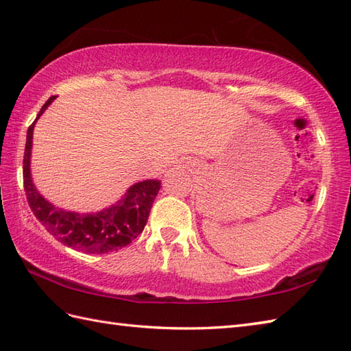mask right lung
Returning a JSON list of instances; mask_svg holds the SVG:
<instances>
[{
  "label": "right lung",
  "mask_w": 351,
  "mask_h": 351,
  "mask_svg": "<svg viewBox=\"0 0 351 351\" xmlns=\"http://www.w3.org/2000/svg\"><path fill=\"white\" fill-rule=\"evenodd\" d=\"M54 99L56 96H51L43 104L36 121L29 125L27 131L24 190L28 205L36 219L42 223V226L57 241L63 243L68 247L84 253H93V255L122 249L143 232L154 199L161 189V181L146 180L136 182L126 190L123 197L117 200L114 205L93 214L66 211L48 202L34 187L32 171H29V160H32L29 156H32L34 125Z\"/></svg>",
  "instance_id": "1"
}]
</instances>
